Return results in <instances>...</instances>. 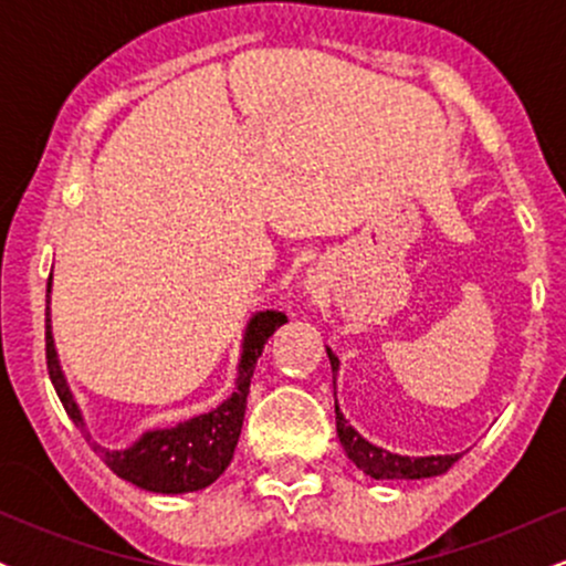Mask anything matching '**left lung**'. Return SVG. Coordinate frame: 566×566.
Returning <instances> with one entry per match:
<instances>
[{"label":"left lung","mask_w":566,"mask_h":566,"mask_svg":"<svg viewBox=\"0 0 566 566\" xmlns=\"http://www.w3.org/2000/svg\"><path fill=\"white\" fill-rule=\"evenodd\" d=\"M329 365H333V378L337 375V356L333 348H327ZM335 423H337V437H340L343 450H346L348 460H354L356 469L365 471L373 479H428L439 476V473L450 471L458 463L460 454H426V458H409V454H396L382 450V447L373 444L356 431L354 426H348V420L343 418L340 407L335 399Z\"/></svg>","instance_id":"8db88e82"}]
</instances>
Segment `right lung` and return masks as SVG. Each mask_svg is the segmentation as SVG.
Segmentation results:
<instances>
[{
    "label": "right lung",
    "instance_id": "right-lung-1",
    "mask_svg": "<svg viewBox=\"0 0 566 566\" xmlns=\"http://www.w3.org/2000/svg\"><path fill=\"white\" fill-rule=\"evenodd\" d=\"M50 290H53V282H48V333H44V340H48L50 380H53L55 394L61 399L63 409H66V415L84 433V439L90 441L95 454H101L103 463L119 479H125V482L140 486L146 492H159V495H186V492L205 490V486L216 482L233 460V450H237L239 433H242L244 423L250 380L252 373H255L258 359L263 354V346L276 333V327H282L287 322V316L282 311H258V314H252L242 337L237 386H233V394L229 399L220 401L216 409L197 415V418H188L184 423L148 428V431H143L125 450H108V447L97 444L90 437L82 418V409L76 405L74 394H71L66 382V375L61 369L53 327H50Z\"/></svg>",
    "mask_w": 566,
    "mask_h": 566
}]
</instances>
